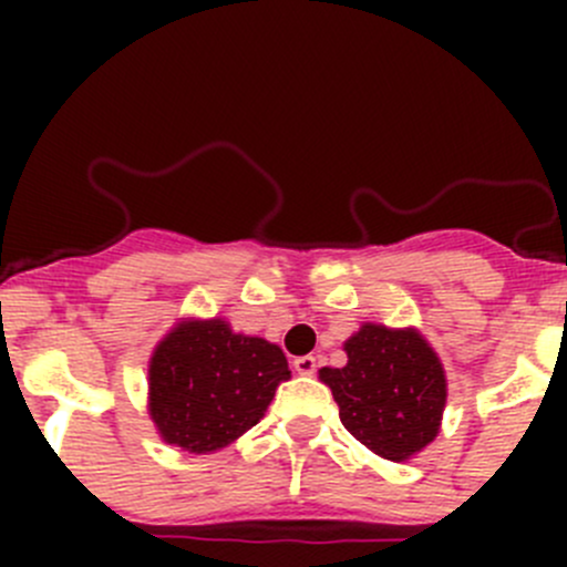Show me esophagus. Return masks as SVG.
I'll list each match as a JSON object with an SVG mask.
<instances>
[{
	"mask_svg": "<svg viewBox=\"0 0 567 567\" xmlns=\"http://www.w3.org/2000/svg\"><path fill=\"white\" fill-rule=\"evenodd\" d=\"M293 370L299 375H312L318 370V359L316 357H299L293 359Z\"/></svg>",
	"mask_w": 567,
	"mask_h": 567,
	"instance_id": "obj_1",
	"label": "esophagus"
}]
</instances>
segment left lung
<instances>
[{"label":"left lung","mask_w":567,"mask_h":567,"mask_svg":"<svg viewBox=\"0 0 567 567\" xmlns=\"http://www.w3.org/2000/svg\"><path fill=\"white\" fill-rule=\"evenodd\" d=\"M346 368H320L340 420L381 458H414L442 431L447 373L420 329L362 323L346 340Z\"/></svg>","instance_id":"left-lung-1"}]
</instances>
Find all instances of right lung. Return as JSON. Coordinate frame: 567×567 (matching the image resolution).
I'll list each match as a JSON object with an SVG mask.
<instances>
[{"mask_svg":"<svg viewBox=\"0 0 567 567\" xmlns=\"http://www.w3.org/2000/svg\"><path fill=\"white\" fill-rule=\"evenodd\" d=\"M290 379L282 348L225 318H181L147 362V414L164 444L208 455L266 416Z\"/></svg>","mask_w":567,"mask_h":567,"instance_id":"1","label":"right lung"}]
</instances>
